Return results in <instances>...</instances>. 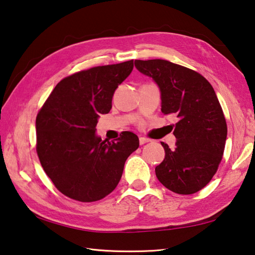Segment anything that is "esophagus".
<instances>
[{"label":"esophagus","mask_w":255,"mask_h":255,"mask_svg":"<svg viewBox=\"0 0 255 255\" xmlns=\"http://www.w3.org/2000/svg\"><path fill=\"white\" fill-rule=\"evenodd\" d=\"M139 139V144L141 145H143V144H145V143H148L149 142V139L148 138H146V137H143V136H141L138 138Z\"/></svg>","instance_id":"1"}]
</instances>
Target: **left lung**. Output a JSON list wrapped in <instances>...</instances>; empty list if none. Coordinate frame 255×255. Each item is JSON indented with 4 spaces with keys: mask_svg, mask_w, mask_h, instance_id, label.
Returning a JSON list of instances; mask_svg holds the SVG:
<instances>
[{
    "mask_svg": "<svg viewBox=\"0 0 255 255\" xmlns=\"http://www.w3.org/2000/svg\"><path fill=\"white\" fill-rule=\"evenodd\" d=\"M134 64L159 87L162 112L177 119L176 146L170 149L162 142L165 158L155 168L156 177L176 194H195L217 173L227 139L226 118L214 88L197 71L168 60Z\"/></svg>",
    "mask_w": 255,
    "mask_h": 255,
    "instance_id": "obj_1",
    "label": "left lung"
}]
</instances>
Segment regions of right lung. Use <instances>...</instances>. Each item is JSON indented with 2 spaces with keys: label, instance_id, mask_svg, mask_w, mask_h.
Returning <instances> with one entry per match:
<instances>
[{
  "label": "right lung",
  "instance_id": "add662e5",
  "mask_svg": "<svg viewBox=\"0 0 255 255\" xmlns=\"http://www.w3.org/2000/svg\"><path fill=\"white\" fill-rule=\"evenodd\" d=\"M134 67L128 60L78 71L60 80L36 117V152L55 187L81 202L111 194L138 137L122 132L116 141L96 135L100 114L109 113L119 85Z\"/></svg>",
  "mask_w": 255,
  "mask_h": 255
}]
</instances>
